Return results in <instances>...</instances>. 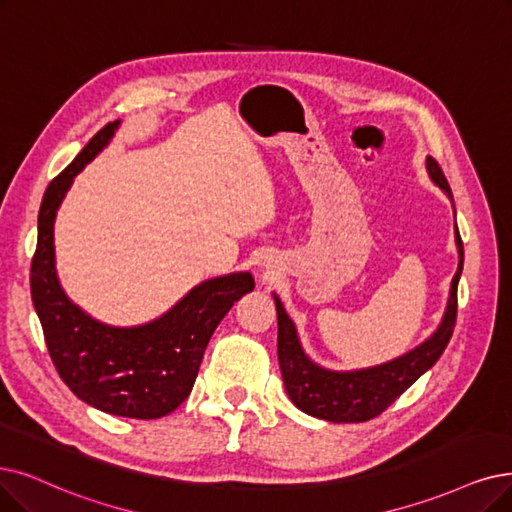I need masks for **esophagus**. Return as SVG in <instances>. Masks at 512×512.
Masks as SVG:
<instances>
[{
    "mask_svg": "<svg viewBox=\"0 0 512 512\" xmlns=\"http://www.w3.org/2000/svg\"><path fill=\"white\" fill-rule=\"evenodd\" d=\"M271 275H273V271H269V264H262V269H260L258 277H260L262 281H269V279H273Z\"/></svg>",
    "mask_w": 512,
    "mask_h": 512,
    "instance_id": "1",
    "label": "esophagus"
}]
</instances>
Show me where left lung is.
Instances as JSON below:
<instances>
[{
  "instance_id": "1",
  "label": "left lung",
  "mask_w": 512,
  "mask_h": 512,
  "mask_svg": "<svg viewBox=\"0 0 512 512\" xmlns=\"http://www.w3.org/2000/svg\"><path fill=\"white\" fill-rule=\"evenodd\" d=\"M426 170L435 185L454 201L443 170L433 157H426ZM456 214V210H454ZM458 248V271L449 288V300L443 319L435 334L424 340L414 351L405 353L393 361L367 367L355 372H334L317 365L304 353L296 325L285 313L281 300L273 294L277 306V357L285 391L292 403L304 414L327 420V422H365L380 416L388 405L401 397L426 370L437 363L445 346L454 334L456 311H458V281L464 267V245L456 227Z\"/></svg>"
}]
</instances>
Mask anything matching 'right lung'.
<instances>
[{"instance_id": "1", "label": "right lung", "mask_w": 512, "mask_h": 512, "mask_svg": "<svg viewBox=\"0 0 512 512\" xmlns=\"http://www.w3.org/2000/svg\"><path fill=\"white\" fill-rule=\"evenodd\" d=\"M119 119L98 130L44 193L31 262V298L48 353L73 395L100 412L153 420L168 416L195 384L206 346L231 306L254 290L250 273L203 281L159 319L113 327L92 319L60 288L54 220L73 178L109 145Z\"/></svg>"}]
</instances>
